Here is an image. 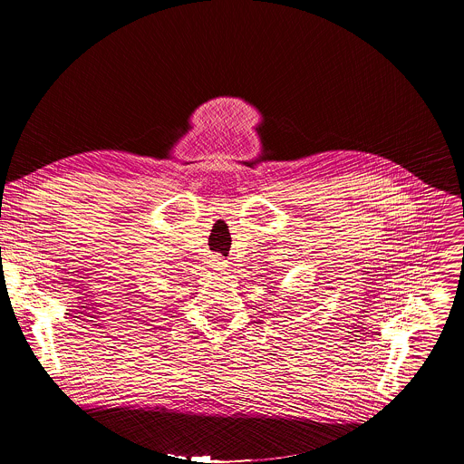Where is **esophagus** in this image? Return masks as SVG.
Returning <instances> with one entry per match:
<instances>
[{
    "label": "esophagus",
    "instance_id": "34e87169",
    "mask_svg": "<svg viewBox=\"0 0 464 464\" xmlns=\"http://www.w3.org/2000/svg\"><path fill=\"white\" fill-rule=\"evenodd\" d=\"M225 259L219 256V254H216V256H212L210 257V266H212V269H216V271H221V269H225Z\"/></svg>",
    "mask_w": 464,
    "mask_h": 464
}]
</instances>
